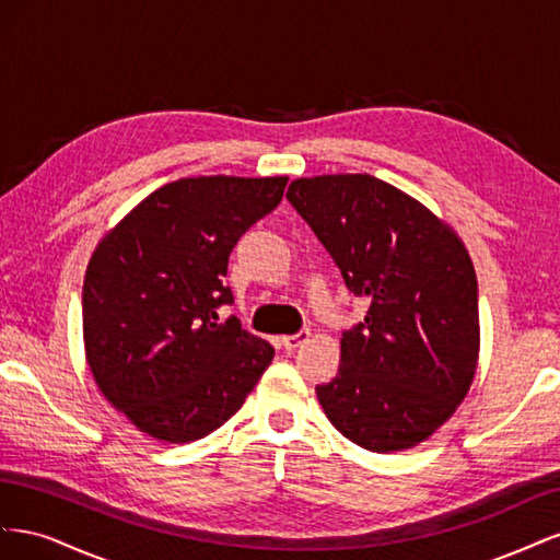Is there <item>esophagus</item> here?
Wrapping results in <instances>:
<instances>
[{"label":"esophagus","mask_w":560,"mask_h":560,"mask_svg":"<svg viewBox=\"0 0 560 560\" xmlns=\"http://www.w3.org/2000/svg\"><path fill=\"white\" fill-rule=\"evenodd\" d=\"M311 338V331L308 329H301L299 334H292V336H282V348L284 350H296L299 346H303Z\"/></svg>","instance_id":"34e87169"}]
</instances>
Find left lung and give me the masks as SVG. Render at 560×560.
I'll return each instance as SVG.
<instances>
[{
	"label": "left lung",
	"mask_w": 560,
	"mask_h": 560,
	"mask_svg": "<svg viewBox=\"0 0 560 560\" xmlns=\"http://www.w3.org/2000/svg\"><path fill=\"white\" fill-rule=\"evenodd\" d=\"M348 290L369 299L343 331L341 364L317 401L374 453L413 448L455 413L479 364L477 273L460 235L371 175L299 177L287 191Z\"/></svg>",
	"instance_id": "obj_1"
}]
</instances>
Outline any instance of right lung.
<instances>
[{"instance_id":"add662e5","label":"right lung","mask_w":560,"mask_h":560,"mask_svg":"<svg viewBox=\"0 0 560 560\" xmlns=\"http://www.w3.org/2000/svg\"><path fill=\"white\" fill-rule=\"evenodd\" d=\"M290 177H186L112 226L83 278V348L100 393L167 444L208 436L241 409L273 346L217 308L241 235L278 208Z\"/></svg>"}]
</instances>
